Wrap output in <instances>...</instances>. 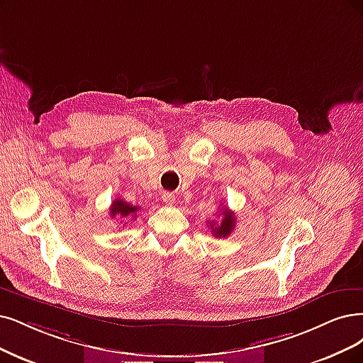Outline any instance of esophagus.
<instances>
[{"label": "esophagus", "mask_w": 363, "mask_h": 363, "mask_svg": "<svg viewBox=\"0 0 363 363\" xmlns=\"http://www.w3.org/2000/svg\"><path fill=\"white\" fill-rule=\"evenodd\" d=\"M161 199H163V202H164L166 205H173V203H174V194H173V193L164 191L163 196H161Z\"/></svg>", "instance_id": "1"}]
</instances>
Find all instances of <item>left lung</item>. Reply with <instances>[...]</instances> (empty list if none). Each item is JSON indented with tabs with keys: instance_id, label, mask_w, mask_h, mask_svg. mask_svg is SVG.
Returning a JSON list of instances; mask_svg holds the SVG:
<instances>
[{
	"instance_id": "8db88e82",
	"label": "left lung",
	"mask_w": 363,
	"mask_h": 363,
	"mask_svg": "<svg viewBox=\"0 0 363 363\" xmlns=\"http://www.w3.org/2000/svg\"><path fill=\"white\" fill-rule=\"evenodd\" d=\"M235 223H236V220H235L233 212H230L229 209L225 208V209H223V220H221V223L217 225L216 223L211 221L209 225H211V230H212L213 236L225 238V236H229L235 230Z\"/></svg>"
}]
</instances>
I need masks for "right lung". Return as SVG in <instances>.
<instances>
[{
    "mask_svg": "<svg viewBox=\"0 0 363 363\" xmlns=\"http://www.w3.org/2000/svg\"><path fill=\"white\" fill-rule=\"evenodd\" d=\"M139 206H133L130 203H127L125 200L123 199H115L112 202V206H111V217L115 218V217H119V218H134L138 216L139 212Z\"/></svg>",
    "mask_w": 363,
    "mask_h": 363,
    "instance_id": "1",
    "label": "right lung"
}]
</instances>
